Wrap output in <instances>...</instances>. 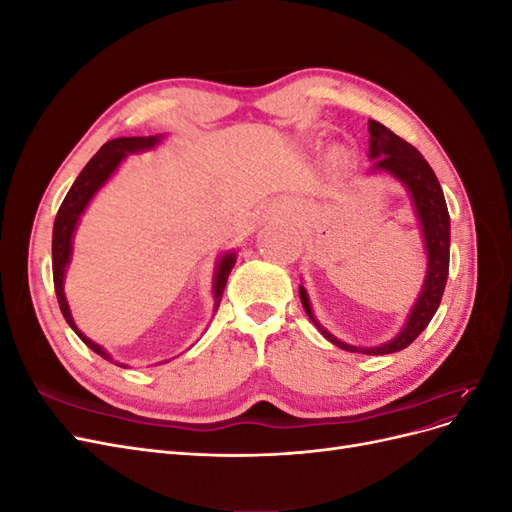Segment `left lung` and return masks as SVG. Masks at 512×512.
Listing matches in <instances>:
<instances>
[{"instance_id":"left-lung-1","label":"left lung","mask_w":512,"mask_h":512,"mask_svg":"<svg viewBox=\"0 0 512 512\" xmlns=\"http://www.w3.org/2000/svg\"><path fill=\"white\" fill-rule=\"evenodd\" d=\"M369 136H371L369 158L376 160L374 168L386 170V173H391L406 185L414 200L418 220H421L425 247L429 256V267H427V277H425L421 297H418L406 327L401 329V333L395 339H391V342L376 348H356V346L339 342L337 337L324 331L316 322L303 286H299V297L309 320H312L320 329V333L337 348L348 350V352H363V354H391V352L408 348L414 339L425 331L433 314L438 312L442 294L446 288V280H448V260H451V218H448V209H446V200L440 188V181L436 173L431 170V166L427 164V160L418 153V149H414L408 141H404V138L397 136L395 132H391L389 128L382 126V123L374 119L369 121Z\"/></svg>"}]
</instances>
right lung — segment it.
I'll list each match as a JSON object with an SVG mask.
<instances>
[{"instance_id":"obj_1","label":"right lung","mask_w":512,"mask_h":512,"mask_svg":"<svg viewBox=\"0 0 512 512\" xmlns=\"http://www.w3.org/2000/svg\"><path fill=\"white\" fill-rule=\"evenodd\" d=\"M158 141H160V136H121V138H113V141L104 143L96 156L91 158L87 162V166L81 170V175L76 177V181L72 183L70 192L66 194L64 203H61V207L57 211L55 226H53V284H55L59 309H61V314H64L66 322L72 327V331L83 339L85 346H89L106 361H111V356H108L98 344L91 342V339H87L79 329H76L68 301H66V294H64V273H66V267L70 262V254H72V235H74L76 222H79L81 213L85 211L91 196H94L106 183V179L115 173L119 162L126 158L128 153L151 149ZM232 267H235V254H226L220 260L218 271H215V282H213L215 309L220 307L222 294H224Z\"/></svg>"}]
</instances>
